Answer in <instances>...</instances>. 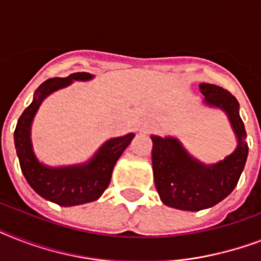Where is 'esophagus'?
<instances>
[{
    "mask_svg": "<svg viewBox=\"0 0 261 261\" xmlns=\"http://www.w3.org/2000/svg\"><path fill=\"white\" fill-rule=\"evenodd\" d=\"M151 127H153V126H151V124H147V126H146V130H150Z\"/></svg>",
    "mask_w": 261,
    "mask_h": 261,
    "instance_id": "34e87169",
    "label": "esophagus"
}]
</instances>
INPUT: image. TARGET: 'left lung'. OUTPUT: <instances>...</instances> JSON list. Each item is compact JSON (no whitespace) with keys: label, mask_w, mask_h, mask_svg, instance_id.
Wrapping results in <instances>:
<instances>
[{"label":"left lung","mask_w":261,"mask_h":261,"mask_svg":"<svg viewBox=\"0 0 261 261\" xmlns=\"http://www.w3.org/2000/svg\"><path fill=\"white\" fill-rule=\"evenodd\" d=\"M199 88L206 104L226 112L239 146L221 163L203 165L184 150L177 139L151 137L155 188L164 204L178 210H203L226 198L237 186L248 157L247 131L240 118L237 98L217 85L200 84Z\"/></svg>","instance_id":"left-lung-1"}]
</instances>
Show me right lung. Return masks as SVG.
Wrapping results in <instances>:
<instances>
[{"label": "right lung", "mask_w": 261, "mask_h": 261, "mask_svg": "<svg viewBox=\"0 0 261 261\" xmlns=\"http://www.w3.org/2000/svg\"><path fill=\"white\" fill-rule=\"evenodd\" d=\"M90 79L89 73H73L66 79L55 77L44 81L35 92L34 101L18 118L14 130V146L24 177L36 194L59 206H75L100 198L110 184L115 164L134 138V134H127L122 138L110 139L85 165L48 168L36 160L30 138L31 123L43 98L54 90L70 85L74 80Z\"/></svg>", "instance_id": "1"}]
</instances>
